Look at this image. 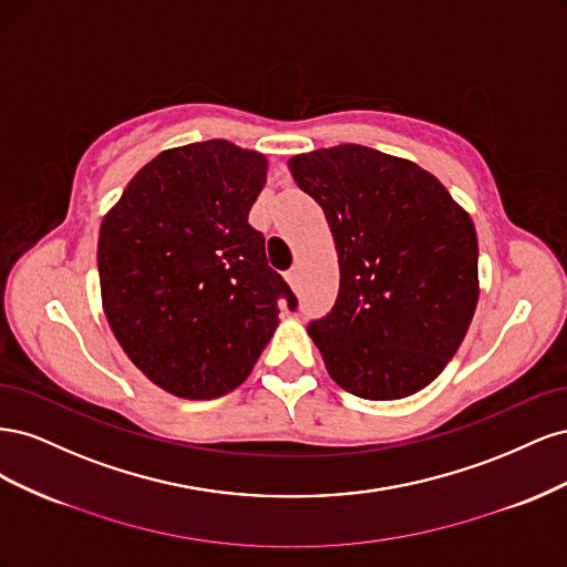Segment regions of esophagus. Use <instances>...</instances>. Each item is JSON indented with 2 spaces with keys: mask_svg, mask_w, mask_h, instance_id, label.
<instances>
[{
  "mask_svg": "<svg viewBox=\"0 0 567 567\" xmlns=\"http://www.w3.org/2000/svg\"><path fill=\"white\" fill-rule=\"evenodd\" d=\"M286 281H288L290 288L296 290V288H298V269H290V271L286 274Z\"/></svg>",
  "mask_w": 567,
  "mask_h": 567,
  "instance_id": "obj_1",
  "label": "esophagus"
}]
</instances>
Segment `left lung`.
<instances>
[{
    "label": "left lung",
    "instance_id": "left-lung-1",
    "mask_svg": "<svg viewBox=\"0 0 567 567\" xmlns=\"http://www.w3.org/2000/svg\"><path fill=\"white\" fill-rule=\"evenodd\" d=\"M288 167L323 208L338 250L333 310L307 326L331 379L364 400L423 390L475 315L471 215L416 163L369 146L300 153Z\"/></svg>",
    "mask_w": 567,
    "mask_h": 567
}]
</instances>
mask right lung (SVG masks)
Listing matches in <instances>:
<instances>
[{
    "instance_id": "1",
    "label": "right lung",
    "mask_w": 567,
    "mask_h": 567,
    "mask_svg": "<svg viewBox=\"0 0 567 567\" xmlns=\"http://www.w3.org/2000/svg\"><path fill=\"white\" fill-rule=\"evenodd\" d=\"M267 158L227 140L167 148L101 221V302L120 348L184 400L241 385L296 296L248 213Z\"/></svg>"
}]
</instances>
